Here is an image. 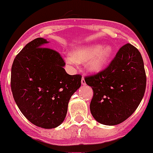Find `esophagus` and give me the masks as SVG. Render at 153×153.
Instances as JSON below:
<instances>
[{"mask_svg": "<svg viewBox=\"0 0 153 153\" xmlns=\"http://www.w3.org/2000/svg\"><path fill=\"white\" fill-rule=\"evenodd\" d=\"M81 82H82V85H86V81H85V79H84V77H82V79H81Z\"/></svg>", "mask_w": 153, "mask_h": 153, "instance_id": "1", "label": "esophagus"}]
</instances>
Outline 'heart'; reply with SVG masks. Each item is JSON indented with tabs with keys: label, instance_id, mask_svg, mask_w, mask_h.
I'll return each instance as SVG.
<instances>
[{
	"label": "heart",
	"instance_id": "1",
	"mask_svg": "<svg viewBox=\"0 0 153 153\" xmlns=\"http://www.w3.org/2000/svg\"><path fill=\"white\" fill-rule=\"evenodd\" d=\"M112 54L113 48L109 45H86L74 49L71 55L65 57V61L71 67L86 63L87 71L96 74L104 70L108 64Z\"/></svg>",
	"mask_w": 153,
	"mask_h": 153
}]
</instances>
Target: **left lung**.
Masks as SVG:
<instances>
[{"label": "left lung", "mask_w": 153, "mask_h": 153, "mask_svg": "<svg viewBox=\"0 0 153 153\" xmlns=\"http://www.w3.org/2000/svg\"><path fill=\"white\" fill-rule=\"evenodd\" d=\"M85 81L93 90L90 111L95 120L104 125L120 124L135 111L145 93L141 54L132 45H124L105 70Z\"/></svg>", "instance_id": "8db88e82"}]
</instances>
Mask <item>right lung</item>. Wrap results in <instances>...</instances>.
Wrapping results in <instances>:
<instances>
[{
  "instance_id": "1",
  "label": "right lung",
  "mask_w": 153,
  "mask_h": 153,
  "mask_svg": "<svg viewBox=\"0 0 153 153\" xmlns=\"http://www.w3.org/2000/svg\"><path fill=\"white\" fill-rule=\"evenodd\" d=\"M48 42L37 38L28 43L11 68V90L18 108L32 124L45 129L62 124L82 79L66 72L59 53L44 48Z\"/></svg>"
}]
</instances>
